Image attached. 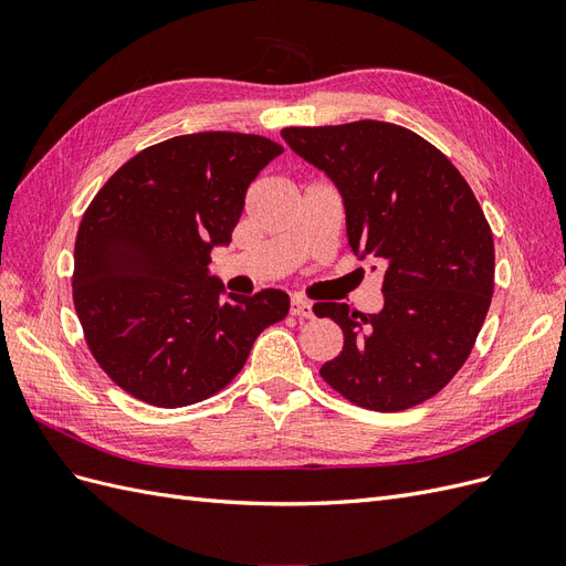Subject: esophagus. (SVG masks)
I'll return each instance as SVG.
<instances>
[{
  "instance_id": "34e87169",
  "label": "esophagus",
  "mask_w": 566,
  "mask_h": 566,
  "mask_svg": "<svg viewBox=\"0 0 566 566\" xmlns=\"http://www.w3.org/2000/svg\"><path fill=\"white\" fill-rule=\"evenodd\" d=\"M290 314L297 318H314V306H312V302L295 297L293 302H290Z\"/></svg>"
}]
</instances>
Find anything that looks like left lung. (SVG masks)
<instances>
[{"mask_svg":"<svg viewBox=\"0 0 566 566\" xmlns=\"http://www.w3.org/2000/svg\"><path fill=\"white\" fill-rule=\"evenodd\" d=\"M281 136L335 184L354 254L385 266L378 314L314 304L345 333L321 378L382 413L427 401L468 361L493 295V235L472 188L430 142L380 119Z\"/></svg>","mask_w":566,"mask_h":566,"instance_id":"left-lung-1","label":"left lung"}]
</instances>
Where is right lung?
<instances>
[{
	"instance_id": "obj_1",
	"label": "right lung",
	"mask_w": 566,
	"mask_h": 566,
	"mask_svg": "<svg viewBox=\"0 0 566 566\" xmlns=\"http://www.w3.org/2000/svg\"><path fill=\"white\" fill-rule=\"evenodd\" d=\"M281 153L256 134L175 136L127 160L84 212L75 312L98 366L132 397L160 408L212 397L287 316L283 290L233 295L210 273L248 186Z\"/></svg>"
}]
</instances>
